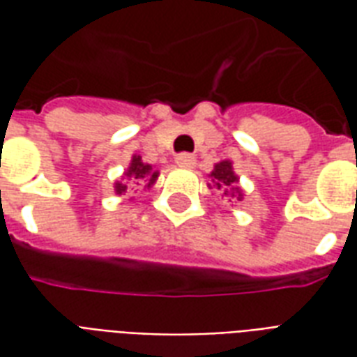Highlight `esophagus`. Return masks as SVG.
Wrapping results in <instances>:
<instances>
[{"instance_id": "obj_1", "label": "esophagus", "mask_w": 357, "mask_h": 357, "mask_svg": "<svg viewBox=\"0 0 357 357\" xmlns=\"http://www.w3.org/2000/svg\"><path fill=\"white\" fill-rule=\"evenodd\" d=\"M176 162H178L179 166H183V168H193L195 156L189 155V153H179V155H176Z\"/></svg>"}]
</instances>
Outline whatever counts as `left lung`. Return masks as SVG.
Masks as SVG:
<instances>
[{"label":"left lung","instance_id":"obj_1","mask_svg":"<svg viewBox=\"0 0 357 357\" xmlns=\"http://www.w3.org/2000/svg\"><path fill=\"white\" fill-rule=\"evenodd\" d=\"M212 176V181L216 183L218 189H224V195H231V197H237V201H241V191L237 185L239 178L235 176L233 172V166L229 160H224L214 166V172L210 174Z\"/></svg>","mask_w":357,"mask_h":357}]
</instances>
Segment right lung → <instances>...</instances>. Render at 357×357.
I'll list each match as a JSON object with an SVG mask.
<instances>
[{"label": "right lung", "mask_w": 357, "mask_h": 357, "mask_svg": "<svg viewBox=\"0 0 357 357\" xmlns=\"http://www.w3.org/2000/svg\"><path fill=\"white\" fill-rule=\"evenodd\" d=\"M124 176L126 179H132V181H135V179H139L141 181V179H143V181H147V185H151V183H155V179L158 178V172L153 170V166H149V164L143 162L141 156H133L132 164H130V168H128V172H126ZM114 189H116L118 195H122L126 193L128 185L118 181L116 185H114Z\"/></svg>", "instance_id": "add662e5"}]
</instances>
